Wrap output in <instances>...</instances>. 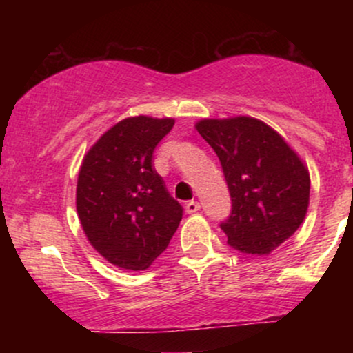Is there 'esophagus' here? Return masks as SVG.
Returning <instances> with one entry per match:
<instances>
[{"instance_id": "1", "label": "esophagus", "mask_w": 353, "mask_h": 353, "mask_svg": "<svg viewBox=\"0 0 353 353\" xmlns=\"http://www.w3.org/2000/svg\"><path fill=\"white\" fill-rule=\"evenodd\" d=\"M185 212L188 214H196L197 210L201 209V204L197 201H189V202H185Z\"/></svg>"}]
</instances>
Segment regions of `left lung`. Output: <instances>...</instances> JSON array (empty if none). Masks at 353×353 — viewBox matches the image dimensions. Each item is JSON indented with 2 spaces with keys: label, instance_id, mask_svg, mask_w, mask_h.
I'll return each instance as SVG.
<instances>
[{
  "label": "left lung",
  "instance_id": "obj_1",
  "mask_svg": "<svg viewBox=\"0 0 353 353\" xmlns=\"http://www.w3.org/2000/svg\"><path fill=\"white\" fill-rule=\"evenodd\" d=\"M199 134L221 161L232 212L222 222L230 247L267 255L301 228L309 209V169L285 139L250 116L201 119Z\"/></svg>",
  "mask_w": 353,
  "mask_h": 353
}]
</instances>
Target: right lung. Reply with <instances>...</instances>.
<instances>
[{"mask_svg": "<svg viewBox=\"0 0 353 353\" xmlns=\"http://www.w3.org/2000/svg\"><path fill=\"white\" fill-rule=\"evenodd\" d=\"M172 117H125L83 157L76 209L89 244L109 264L145 270L168 249L182 208L152 168V152Z\"/></svg>", "mask_w": 353, "mask_h": 353, "instance_id": "add662e5", "label": "right lung"}]
</instances>
